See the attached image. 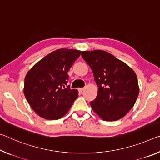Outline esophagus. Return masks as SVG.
Masks as SVG:
<instances>
[{
	"instance_id": "1",
	"label": "esophagus",
	"mask_w": 160,
	"mask_h": 160,
	"mask_svg": "<svg viewBox=\"0 0 160 160\" xmlns=\"http://www.w3.org/2000/svg\"><path fill=\"white\" fill-rule=\"evenodd\" d=\"M83 90H84V88H78V91H79L80 93H82Z\"/></svg>"
}]
</instances>
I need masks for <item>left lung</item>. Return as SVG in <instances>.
<instances>
[{"label": "left lung", "instance_id": "1", "mask_svg": "<svg viewBox=\"0 0 160 160\" xmlns=\"http://www.w3.org/2000/svg\"><path fill=\"white\" fill-rule=\"evenodd\" d=\"M82 56L92 69L98 86L90 102L92 109L106 121H114L130 111L139 94L138 78L131 68L103 50L83 51Z\"/></svg>", "mask_w": 160, "mask_h": 160}]
</instances>
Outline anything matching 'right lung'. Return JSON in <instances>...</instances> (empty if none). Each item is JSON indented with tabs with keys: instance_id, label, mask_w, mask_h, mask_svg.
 I'll list each match as a JSON object with an SVG mask.
<instances>
[{
	"instance_id": "1",
	"label": "right lung",
	"mask_w": 160,
	"mask_h": 160,
	"mask_svg": "<svg viewBox=\"0 0 160 160\" xmlns=\"http://www.w3.org/2000/svg\"><path fill=\"white\" fill-rule=\"evenodd\" d=\"M81 51L59 49L39 61L25 78L24 94L31 108L44 118L57 120L69 111L78 91L72 89L67 72Z\"/></svg>"
}]
</instances>
